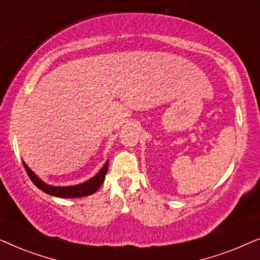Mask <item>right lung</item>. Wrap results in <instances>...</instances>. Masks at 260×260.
I'll list each match as a JSON object with an SVG mask.
<instances>
[{
  "mask_svg": "<svg viewBox=\"0 0 260 260\" xmlns=\"http://www.w3.org/2000/svg\"><path fill=\"white\" fill-rule=\"evenodd\" d=\"M23 163L24 169L29 176V179L31 180L35 186H37L39 189H41L45 193H47L49 195H53V197H59V198H81V197H87V195L93 194L99 189V187L102 186V183L104 182L105 180V175L108 173V168H109V161L105 163L104 167L101 169L97 175L94 177H92L91 180L86 181V182L81 183V184H77V186H69V187H54V186H49V184L42 182V181L39 179V177L35 175V174L31 172L26 163Z\"/></svg>",
  "mask_w": 260,
  "mask_h": 260,
  "instance_id": "right-lung-1",
  "label": "right lung"
}]
</instances>
